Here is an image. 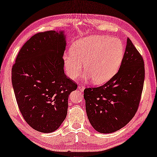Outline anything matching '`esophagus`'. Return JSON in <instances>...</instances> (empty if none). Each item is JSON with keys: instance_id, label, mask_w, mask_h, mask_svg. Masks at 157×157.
Listing matches in <instances>:
<instances>
[{"instance_id": "obj_1", "label": "esophagus", "mask_w": 157, "mask_h": 157, "mask_svg": "<svg viewBox=\"0 0 157 157\" xmlns=\"http://www.w3.org/2000/svg\"><path fill=\"white\" fill-rule=\"evenodd\" d=\"M78 89L79 90H81V91H83L84 90H85V86H84V85H80L78 86Z\"/></svg>"}]
</instances>
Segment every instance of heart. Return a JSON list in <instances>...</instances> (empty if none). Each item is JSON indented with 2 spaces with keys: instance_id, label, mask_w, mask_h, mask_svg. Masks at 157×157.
<instances>
[{
  "instance_id": "1",
  "label": "heart",
  "mask_w": 157,
  "mask_h": 157,
  "mask_svg": "<svg viewBox=\"0 0 157 157\" xmlns=\"http://www.w3.org/2000/svg\"><path fill=\"white\" fill-rule=\"evenodd\" d=\"M124 55L122 42L106 35H94L77 40L71 51L63 56L67 75L75 79L82 71L85 78H92L94 82L102 84L115 75Z\"/></svg>"
}]
</instances>
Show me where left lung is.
<instances>
[{"label":"left lung","mask_w":157,"mask_h":157,"mask_svg":"<svg viewBox=\"0 0 157 157\" xmlns=\"http://www.w3.org/2000/svg\"><path fill=\"white\" fill-rule=\"evenodd\" d=\"M144 77L142 56L128 38L118 72L103 85L84 90L87 117L96 131L111 133L132 120L140 105Z\"/></svg>","instance_id":"8db88e82"}]
</instances>
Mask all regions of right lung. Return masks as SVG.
Masks as SVG:
<instances>
[{"instance_id":"obj_1","label":"right lung","mask_w":157,"mask_h":157,"mask_svg":"<svg viewBox=\"0 0 157 157\" xmlns=\"http://www.w3.org/2000/svg\"><path fill=\"white\" fill-rule=\"evenodd\" d=\"M63 31L37 33L20 50L11 70L22 117L35 131L48 133L66 119L67 100L77 84L64 73Z\"/></svg>"}]
</instances>
